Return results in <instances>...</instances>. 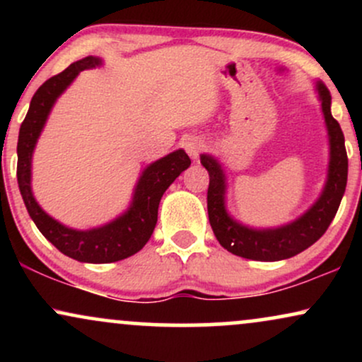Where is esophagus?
Instances as JSON below:
<instances>
[{
	"label": "esophagus",
	"mask_w": 362,
	"mask_h": 362,
	"mask_svg": "<svg viewBox=\"0 0 362 362\" xmlns=\"http://www.w3.org/2000/svg\"><path fill=\"white\" fill-rule=\"evenodd\" d=\"M185 149L192 160H197L199 155H201V151H202V141L199 138H189L185 141Z\"/></svg>",
	"instance_id": "esophagus-1"
}]
</instances>
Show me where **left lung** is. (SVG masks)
<instances>
[{
	"mask_svg": "<svg viewBox=\"0 0 362 362\" xmlns=\"http://www.w3.org/2000/svg\"><path fill=\"white\" fill-rule=\"evenodd\" d=\"M317 90L322 100V112L327 124L328 143H330L327 182L317 202L293 223L279 228H265V230L236 223L224 206L226 178L221 165L213 156L201 155L202 167L209 172L207 214H209L211 228L221 247L233 255L260 262L289 259L317 242L337 214L347 185V151L342 129L337 120L332 117L330 91L323 83H317Z\"/></svg>",
	"mask_w": 362,
	"mask_h": 362,
	"instance_id": "1",
	"label": "left lung"
}]
</instances>
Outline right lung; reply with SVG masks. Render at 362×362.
<instances>
[{"mask_svg": "<svg viewBox=\"0 0 362 362\" xmlns=\"http://www.w3.org/2000/svg\"><path fill=\"white\" fill-rule=\"evenodd\" d=\"M100 64L102 59L88 56L69 64L56 76L49 78L32 97L30 107L20 126L18 144H16V155H18L16 178H18L20 194L35 226L57 250L74 260L88 262V264H109L138 253L148 243L155 230L161 195L184 170L190 167V158L184 149H177L149 165L139 177L129 209L100 228H91L85 231L73 230L44 213L42 207L37 204L30 187L32 155L37 139L57 97L81 71L97 68Z\"/></svg>", "mask_w": 362, "mask_h": 362, "instance_id": "obj_1", "label": "right lung"}]
</instances>
